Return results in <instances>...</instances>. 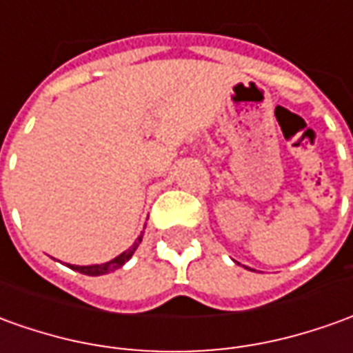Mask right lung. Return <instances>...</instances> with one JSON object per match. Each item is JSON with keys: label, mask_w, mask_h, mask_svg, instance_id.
<instances>
[{"label": "right lung", "mask_w": 353, "mask_h": 353, "mask_svg": "<svg viewBox=\"0 0 353 353\" xmlns=\"http://www.w3.org/2000/svg\"><path fill=\"white\" fill-rule=\"evenodd\" d=\"M142 242V236L138 238V242H134L132 244V248H128L126 252H123V254L119 255V257H115V259H111V261H107V263L103 265H88V267H79V265H70V269H74V271H79V273L82 274H90V276H98V274H105V273H111V271H115V269H119V267H123V265L132 257V254H134V250L138 248V244Z\"/></svg>", "instance_id": "1"}]
</instances>
